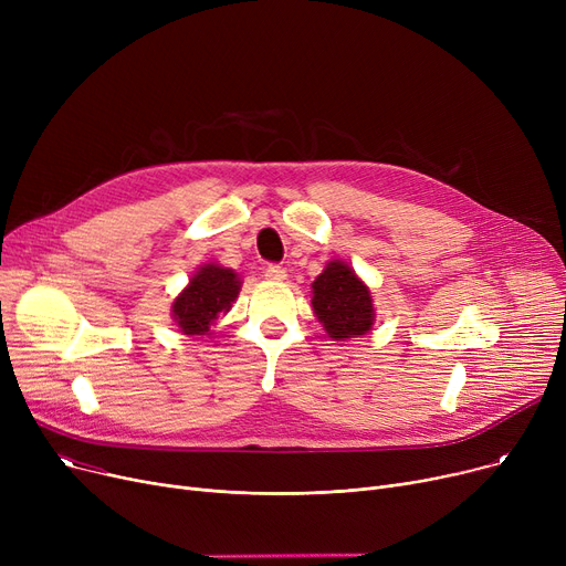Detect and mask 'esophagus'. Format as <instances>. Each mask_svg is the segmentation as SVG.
<instances>
[{
	"mask_svg": "<svg viewBox=\"0 0 566 566\" xmlns=\"http://www.w3.org/2000/svg\"><path fill=\"white\" fill-rule=\"evenodd\" d=\"M263 277L271 280V282H282L286 277V271L280 265V263H268L263 268Z\"/></svg>",
	"mask_w": 566,
	"mask_h": 566,
	"instance_id": "1",
	"label": "esophagus"
}]
</instances>
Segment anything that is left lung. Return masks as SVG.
Wrapping results in <instances>:
<instances>
[{
	"mask_svg": "<svg viewBox=\"0 0 566 566\" xmlns=\"http://www.w3.org/2000/svg\"><path fill=\"white\" fill-rule=\"evenodd\" d=\"M312 307L325 333L335 339L365 335L371 331L374 305L369 289L344 261H331L314 280Z\"/></svg>",
	"mask_w": 566,
	"mask_h": 566,
	"instance_id": "1",
	"label": "left lung"
}]
</instances>
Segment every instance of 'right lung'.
Segmentation results:
<instances>
[{"label":"right lung","mask_w":566,"mask_h":566,"mask_svg":"<svg viewBox=\"0 0 566 566\" xmlns=\"http://www.w3.org/2000/svg\"><path fill=\"white\" fill-rule=\"evenodd\" d=\"M241 280L229 268L208 263L190 280L188 289L174 303V321L184 335H206L213 321L229 312Z\"/></svg>","instance_id":"1"}]
</instances>
